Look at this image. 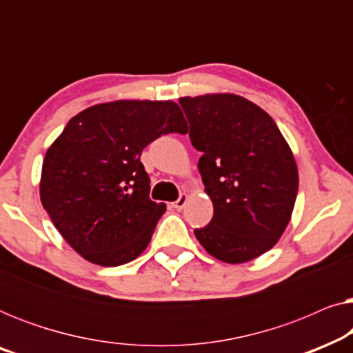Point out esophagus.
I'll return each mask as SVG.
<instances>
[{"label":"esophagus","instance_id":"obj_1","mask_svg":"<svg viewBox=\"0 0 353 353\" xmlns=\"http://www.w3.org/2000/svg\"><path fill=\"white\" fill-rule=\"evenodd\" d=\"M186 201H188V196L186 194H181L175 202H173V207H175V209H178V210H181L183 207L186 205Z\"/></svg>","mask_w":353,"mask_h":353}]
</instances>
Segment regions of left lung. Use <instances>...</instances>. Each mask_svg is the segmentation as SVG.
<instances>
[{
	"instance_id": "left-lung-1",
	"label": "left lung",
	"mask_w": 353,
	"mask_h": 353,
	"mask_svg": "<svg viewBox=\"0 0 353 353\" xmlns=\"http://www.w3.org/2000/svg\"><path fill=\"white\" fill-rule=\"evenodd\" d=\"M190 122L199 172L214 216L194 234L226 263H244L273 248L291 220L297 165L274 120L236 94L178 101Z\"/></svg>"
}]
</instances>
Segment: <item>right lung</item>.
<instances>
[{"label":"right lung","mask_w":353,"mask_h":353,"mask_svg":"<svg viewBox=\"0 0 353 353\" xmlns=\"http://www.w3.org/2000/svg\"><path fill=\"white\" fill-rule=\"evenodd\" d=\"M186 132L172 101H115L69 120L46 151L40 196L81 257L117 267L146 249L167 207L149 197L141 151L162 134Z\"/></svg>","instance_id":"1"}]
</instances>
